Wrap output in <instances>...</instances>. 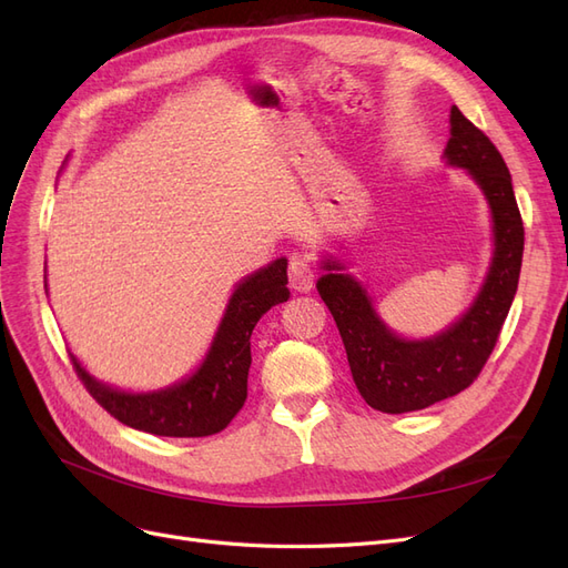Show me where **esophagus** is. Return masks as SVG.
<instances>
[{
    "mask_svg": "<svg viewBox=\"0 0 568 568\" xmlns=\"http://www.w3.org/2000/svg\"><path fill=\"white\" fill-rule=\"evenodd\" d=\"M313 267L307 265L303 257H294V261L288 263V286L298 291V294H307V291L313 288Z\"/></svg>",
    "mask_w": 568,
    "mask_h": 568,
    "instance_id": "esophagus-1",
    "label": "esophagus"
}]
</instances>
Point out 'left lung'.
<instances>
[{"mask_svg":"<svg viewBox=\"0 0 568 568\" xmlns=\"http://www.w3.org/2000/svg\"><path fill=\"white\" fill-rule=\"evenodd\" d=\"M443 159L467 170L486 196L493 257L476 298L455 322L434 336L405 338L376 313L367 286L348 265L324 255L317 291L329 307L346 346L353 382L365 403L388 415L424 409L467 388L490 357L519 286L524 222L511 175L500 151L474 123L450 109V140Z\"/></svg>","mask_w":568,"mask_h":568,"instance_id":"obj_1","label":"left lung"}]
</instances>
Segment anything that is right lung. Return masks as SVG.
I'll return each instance as SVG.
<instances>
[{"label": "right lung", "mask_w": 568, "mask_h": 568, "mask_svg": "<svg viewBox=\"0 0 568 568\" xmlns=\"http://www.w3.org/2000/svg\"><path fill=\"white\" fill-rule=\"evenodd\" d=\"M286 265V257H277L234 286L209 353L173 386L142 393L120 390L94 379L71 353L78 376L101 407L136 432L170 438L222 432L246 403L253 326L272 305L288 301Z\"/></svg>", "instance_id": "1"}]
</instances>
